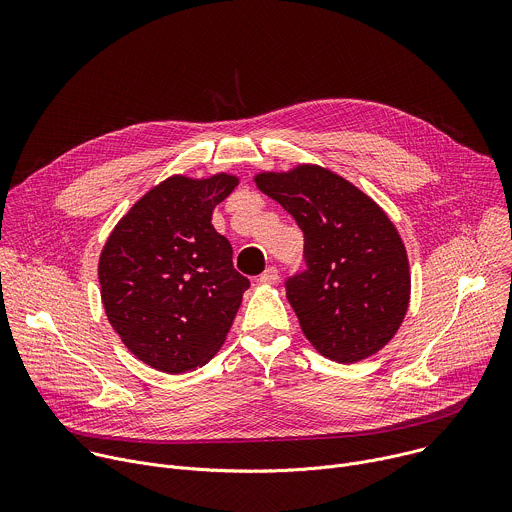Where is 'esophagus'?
Here are the masks:
<instances>
[{
  "instance_id": "34e87169",
  "label": "esophagus",
  "mask_w": 512,
  "mask_h": 512,
  "mask_svg": "<svg viewBox=\"0 0 512 512\" xmlns=\"http://www.w3.org/2000/svg\"><path fill=\"white\" fill-rule=\"evenodd\" d=\"M279 279V271H277V267H267L261 275H259V281L261 283H275Z\"/></svg>"
}]
</instances>
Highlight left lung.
Listing matches in <instances>:
<instances>
[{
    "label": "left lung",
    "mask_w": 512,
    "mask_h": 512,
    "mask_svg": "<svg viewBox=\"0 0 512 512\" xmlns=\"http://www.w3.org/2000/svg\"><path fill=\"white\" fill-rule=\"evenodd\" d=\"M304 233L306 269L285 279V296L306 338L336 362L379 352L409 306L405 245L383 208L320 166L255 178Z\"/></svg>",
    "instance_id": "8db88e82"
}]
</instances>
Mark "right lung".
Here are the masks:
<instances>
[{"label": "right lung", "instance_id": "obj_1", "mask_svg": "<svg viewBox=\"0 0 512 512\" xmlns=\"http://www.w3.org/2000/svg\"><path fill=\"white\" fill-rule=\"evenodd\" d=\"M239 184L172 176L141 196L109 235L99 281L105 314L145 364L180 375L223 346L249 279L212 227V210Z\"/></svg>", "mask_w": 512, "mask_h": 512}]
</instances>
